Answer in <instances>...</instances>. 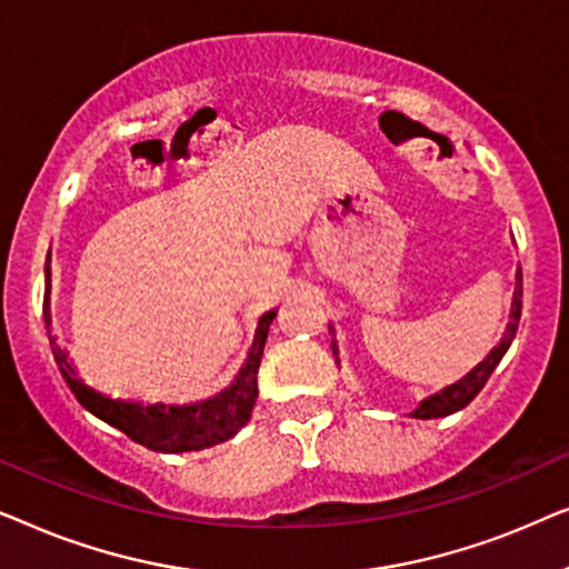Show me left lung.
Wrapping results in <instances>:
<instances>
[{"instance_id":"left-lung-1","label":"left lung","mask_w":569,"mask_h":569,"mask_svg":"<svg viewBox=\"0 0 569 569\" xmlns=\"http://www.w3.org/2000/svg\"><path fill=\"white\" fill-rule=\"evenodd\" d=\"M520 295H523V274H518V292H516V300H512V321H510V329L505 333V339L500 341V347L492 349V355L487 357L485 362L477 365L469 376L463 380H458L456 386H448L446 391H440L438 396H432V399L422 401V407L415 411L417 419H435V417H448L453 415V411L463 409L466 403L473 401V396H477L485 383L492 376V370L497 368V362L502 360V355L508 352L512 337H516L518 331V321H520Z\"/></svg>"}]
</instances>
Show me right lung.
Instances as JSON below:
<instances>
[{"label": "right lung", "instance_id": "obj_1", "mask_svg": "<svg viewBox=\"0 0 569 569\" xmlns=\"http://www.w3.org/2000/svg\"><path fill=\"white\" fill-rule=\"evenodd\" d=\"M274 310L259 321V333H256L253 352L248 357L243 372L228 391L217 399L193 403V407H142V403H123L113 401L92 391L77 378V372L67 360V352L57 345V339L49 333L53 360H57L61 376L67 386L72 388L77 401L92 415L103 419L116 430H121L139 446L158 450V453H183V450H201L212 448L217 442L230 440L248 419L256 407L259 396V365L263 357V345H267L269 326L274 321Z\"/></svg>", "mask_w": 569, "mask_h": 569}]
</instances>
